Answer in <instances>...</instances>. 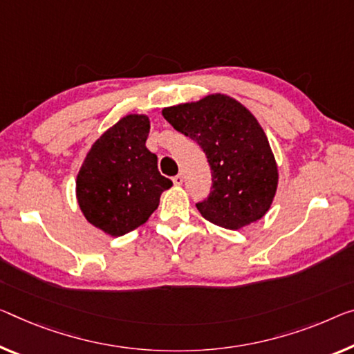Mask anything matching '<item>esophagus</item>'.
<instances>
[{
	"label": "esophagus",
	"instance_id": "esophagus-1",
	"mask_svg": "<svg viewBox=\"0 0 354 354\" xmlns=\"http://www.w3.org/2000/svg\"><path fill=\"white\" fill-rule=\"evenodd\" d=\"M172 182H174V185H177V187H178V185H182L183 183V176H182V174H177V176H174L172 177Z\"/></svg>",
	"mask_w": 354,
	"mask_h": 354
}]
</instances>
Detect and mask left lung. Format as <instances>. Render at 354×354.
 <instances>
[{
    "label": "left lung",
    "instance_id": "left-lung-1",
    "mask_svg": "<svg viewBox=\"0 0 354 354\" xmlns=\"http://www.w3.org/2000/svg\"><path fill=\"white\" fill-rule=\"evenodd\" d=\"M162 117L207 156L212 188L196 204L199 214L232 231L263 218L274 201L279 169L253 113L234 97L215 93L162 109Z\"/></svg>",
    "mask_w": 354,
    "mask_h": 354
}]
</instances>
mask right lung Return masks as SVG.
<instances>
[{
    "instance_id": "1",
    "label": "right lung",
    "mask_w": 354,
    "mask_h": 354,
    "mask_svg": "<svg viewBox=\"0 0 354 354\" xmlns=\"http://www.w3.org/2000/svg\"><path fill=\"white\" fill-rule=\"evenodd\" d=\"M150 120L129 113L91 145L75 180L79 207L88 223L109 236L136 230L158 209L172 187L158 171V158L145 147Z\"/></svg>"
}]
</instances>
